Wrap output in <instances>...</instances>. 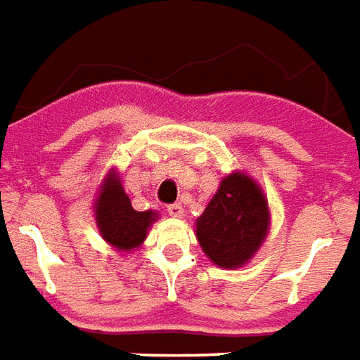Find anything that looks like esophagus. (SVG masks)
<instances>
[{"mask_svg":"<svg viewBox=\"0 0 360 360\" xmlns=\"http://www.w3.org/2000/svg\"><path fill=\"white\" fill-rule=\"evenodd\" d=\"M167 211H168V215H170V217H182V215H184V207H182V203H170Z\"/></svg>","mask_w":360,"mask_h":360,"instance_id":"esophagus-1","label":"esophagus"}]
</instances>
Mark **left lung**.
Listing matches in <instances>:
<instances>
[{"mask_svg":"<svg viewBox=\"0 0 360 360\" xmlns=\"http://www.w3.org/2000/svg\"><path fill=\"white\" fill-rule=\"evenodd\" d=\"M269 225L264 195L248 176L234 172L221 182L198 219V240L211 262L240 267L262 246Z\"/></svg>","mask_w":360,"mask_h":360,"instance_id":"obj_1","label":"left lung"}]
</instances>
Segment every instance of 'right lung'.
<instances>
[{
    "label": "right lung",
    "mask_w": 360,
    "mask_h": 360,
    "mask_svg": "<svg viewBox=\"0 0 360 360\" xmlns=\"http://www.w3.org/2000/svg\"><path fill=\"white\" fill-rule=\"evenodd\" d=\"M96 225L104 236L118 250L139 246L147 236V229L157 219L153 211H135L118 178L110 176L96 200Z\"/></svg>",
    "instance_id": "1"
}]
</instances>
